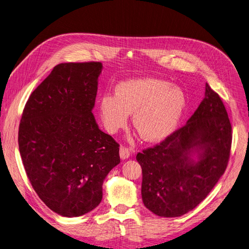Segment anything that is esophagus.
Masks as SVG:
<instances>
[{
    "label": "esophagus",
    "mask_w": 249,
    "mask_h": 249,
    "mask_svg": "<svg viewBox=\"0 0 249 249\" xmlns=\"http://www.w3.org/2000/svg\"><path fill=\"white\" fill-rule=\"evenodd\" d=\"M130 156V150L127 147L121 146L120 147V157L122 159H127V158Z\"/></svg>",
    "instance_id": "1"
}]
</instances>
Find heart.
<instances>
[{
	"label": "heart",
	"instance_id": "heart-1",
	"mask_svg": "<svg viewBox=\"0 0 249 249\" xmlns=\"http://www.w3.org/2000/svg\"><path fill=\"white\" fill-rule=\"evenodd\" d=\"M187 104L183 89L157 78L131 79L119 83L115 94L105 93L99 101L105 129L115 133L124 127L128 114L145 141H159L175 129Z\"/></svg>",
	"mask_w": 249,
	"mask_h": 249
}]
</instances>
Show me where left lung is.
<instances>
[{
	"instance_id": "8db88e82",
	"label": "left lung",
	"mask_w": 249,
	"mask_h": 249,
	"mask_svg": "<svg viewBox=\"0 0 249 249\" xmlns=\"http://www.w3.org/2000/svg\"><path fill=\"white\" fill-rule=\"evenodd\" d=\"M231 124L219 95L206 84V95L187 124L154 147L138 153L142 198L159 216L177 217L207 197L228 167ZM194 151L199 161L190 158Z\"/></svg>"
}]
</instances>
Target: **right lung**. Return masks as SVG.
Returning a JSON list of instances; mask_svg holds the SVG:
<instances>
[{
  "label": "right lung",
  "instance_id": "right-lung-1",
  "mask_svg": "<svg viewBox=\"0 0 249 249\" xmlns=\"http://www.w3.org/2000/svg\"><path fill=\"white\" fill-rule=\"evenodd\" d=\"M99 61L53 67L31 94L18 127V149L39 198L67 217L83 215L102 199L108 173L120 163L119 144L92 114Z\"/></svg>",
  "mask_w": 249,
  "mask_h": 249
}]
</instances>
